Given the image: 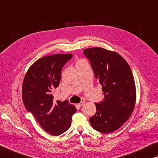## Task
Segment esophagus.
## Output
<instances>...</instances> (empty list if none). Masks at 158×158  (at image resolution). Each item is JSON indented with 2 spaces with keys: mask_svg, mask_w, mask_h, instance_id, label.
I'll return each instance as SVG.
<instances>
[{
  "mask_svg": "<svg viewBox=\"0 0 158 158\" xmlns=\"http://www.w3.org/2000/svg\"><path fill=\"white\" fill-rule=\"evenodd\" d=\"M85 104V101H81V102L79 103V104H78V106H82L83 105H84Z\"/></svg>",
  "mask_w": 158,
  "mask_h": 158,
  "instance_id": "obj_1",
  "label": "esophagus"
}]
</instances>
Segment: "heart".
I'll use <instances>...</instances> for the list:
<instances>
[{
	"label": "heart",
	"instance_id": "heart-1",
	"mask_svg": "<svg viewBox=\"0 0 158 158\" xmlns=\"http://www.w3.org/2000/svg\"><path fill=\"white\" fill-rule=\"evenodd\" d=\"M81 61H78V62H81Z\"/></svg>",
	"mask_w": 158,
	"mask_h": 158
}]
</instances>
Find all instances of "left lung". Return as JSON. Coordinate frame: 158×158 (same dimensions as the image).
Instances as JSON below:
<instances>
[{
    "mask_svg": "<svg viewBox=\"0 0 158 158\" xmlns=\"http://www.w3.org/2000/svg\"><path fill=\"white\" fill-rule=\"evenodd\" d=\"M84 53L104 94V101L94 104L97 112L89 120L94 130L112 133L127 121L134 110L136 89L133 73L127 61L115 52L91 48Z\"/></svg>",
    "mask_w": 158,
    "mask_h": 158,
    "instance_id": "8db88e82",
    "label": "left lung"
}]
</instances>
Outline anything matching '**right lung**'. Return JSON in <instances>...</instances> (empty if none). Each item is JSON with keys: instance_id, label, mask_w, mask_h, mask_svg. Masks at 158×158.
I'll return each mask as SVG.
<instances>
[{"instance_id": "add662e5", "label": "right lung", "mask_w": 158, "mask_h": 158, "mask_svg": "<svg viewBox=\"0 0 158 158\" xmlns=\"http://www.w3.org/2000/svg\"><path fill=\"white\" fill-rule=\"evenodd\" d=\"M72 54H56L44 56L28 69L22 86L23 102L44 130L57 136L70 127L72 116L76 113L68 102L53 101V90L59 86L62 68L71 59Z\"/></svg>"}]
</instances>
